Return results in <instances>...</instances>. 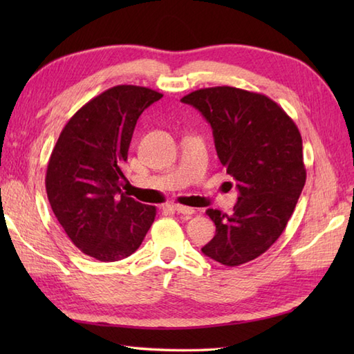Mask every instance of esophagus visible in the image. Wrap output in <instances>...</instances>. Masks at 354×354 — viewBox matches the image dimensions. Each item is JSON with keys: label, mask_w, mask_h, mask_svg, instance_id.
I'll list each match as a JSON object with an SVG mask.
<instances>
[{"label": "esophagus", "mask_w": 354, "mask_h": 354, "mask_svg": "<svg viewBox=\"0 0 354 354\" xmlns=\"http://www.w3.org/2000/svg\"><path fill=\"white\" fill-rule=\"evenodd\" d=\"M171 208L175 209V212H176L178 214H185V216L194 214V208H190V207H184V205H179V204H173Z\"/></svg>", "instance_id": "esophagus-1"}]
</instances>
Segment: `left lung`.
Instances as JSON below:
<instances>
[{
    "label": "left lung",
    "mask_w": 354,
    "mask_h": 354,
    "mask_svg": "<svg viewBox=\"0 0 354 354\" xmlns=\"http://www.w3.org/2000/svg\"><path fill=\"white\" fill-rule=\"evenodd\" d=\"M181 102L212 126L217 156L239 190L232 214L207 209L216 234L202 252L225 266L243 265L277 242L295 209L306 184L301 133L274 100L245 89L204 88Z\"/></svg>",
    "instance_id": "obj_1"
}]
</instances>
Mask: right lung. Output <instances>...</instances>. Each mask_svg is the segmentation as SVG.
<instances>
[{
    "mask_svg": "<svg viewBox=\"0 0 354 354\" xmlns=\"http://www.w3.org/2000/svg\"><path fill=\"white\" fill-rule=\"evenodd\" d=\"M162 94L118 85L74 114L53 149L45 189L56 219L79 250L100 261L129 257L140 248L156 208L126 196L120 165L138 117Z\"/></svg>",
    "mask_w": 354,
    "mask_h": 354,
    "instance_id": "add662e5",
    "label": "right lung"
}]
</instances>
